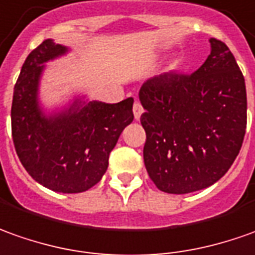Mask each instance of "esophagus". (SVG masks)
<instances>
[{
	"mask_svg": "<svg viewBox=\"0 0 255 255\" xmlns=\"http://www.w3.org/2000/svg\"><path fill=\"white\" fill-rule=\"evenodd\" d=\"M132 112H134L135 120H139V119H141V114L143 113V109H142V106L139 102H135L134 107H132Z\"/></svg>",
	"mask_w": 255,
	"mask_h": 255,
	"instance_id": "esophagus-1",
	"label": "esophagus"
}]
</instances>
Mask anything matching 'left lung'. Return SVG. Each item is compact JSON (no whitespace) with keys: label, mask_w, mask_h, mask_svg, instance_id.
<instances>
[{"label":"left lung","mask_w":255,"mask_h":255,"mask_svg":"<svg viewBox=\"0 0 255 255\" xmlns=\"http://www.w3.org/2000/svg\"><path fill=\"white\" fill-rule=\"evenodd\" d=\"M209 43L211 54L195 72L150 78L139 91L146 132L143 162L150 180L164 193L212 186L229 170L243 143V74L223 41Z\"/></svg>","instance_id":"1"}]
</instances>
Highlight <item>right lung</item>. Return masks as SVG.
Returning <instances> with one entry per match:
<instances>
[{
    "instance_id": "1",
    "label": "right lung",
    "mask_w": 255,
    "mask_h": 255,
    "mask_svg": "<svg viewBox=\"0 0 255 255\" xmlns=\"http://www.w3.org/2000/svg\"><path fill=\"white\" fill-rule=\"evenodd\" d=\"M67 51L47 39L27 55L13 88L11 124L15 150L26 171L53 191L74 194L103 177L110 152L134 120V99L114 105L77 99L61 113H43L37 100L43 64Z\"/></svg>"
}]
</instances>
